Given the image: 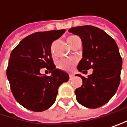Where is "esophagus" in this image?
<instances>
[{
  "label": "esophagus",
  "mask_w": 127,
  "mask_h": 127,
  "mask_svg": "<svg viewBox=\"0 0 127 127\" xmlns=\"http://www.w3.org/2000/svg\"><path fill=\"white\" fill-rule=\"evenodd\" d=\"M73 77H74V75H73V74H69V78L70 79L73 78Z\"/></svg>",
  "instance_id": "esophagus-1"
}]
</instances>
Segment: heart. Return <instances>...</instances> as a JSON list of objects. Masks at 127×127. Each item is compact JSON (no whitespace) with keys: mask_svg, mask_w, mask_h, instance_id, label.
<instances>
[{"mask_svg":"<svg viewBox=\"0 0 127 127\" xmlns=\"http://www.w3.org/2000/svg\"><path fill=\"white\" fill-rule=\"evenodd\" d=\"M78 36H70L68 37V43L69 44L70 42H71L72 40H74L75 38H77ZM77 59L75 58H68V59H63L59 60L57 62V67L58 68L63 70V71H71L75 66V65L77 64Z\"/></svg>","mask_w":127,"mask_h":127,"instance_id":"1","label":"heart"}]
</instances>
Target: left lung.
Here are the masks:
<instances>
[{
  "label": "left lung",
  "instance_id": "obj_1",
  "mask_svg": "<svg viewBox=\"0 0 127 127\" xmlns=\"http://www.w3.org/2000/svg\"><path fill=\"white\" fill-rule=\"evenodd\" d=\"M78 36L83 45V58L78 65L79 71L93 69V73L81 78L83 84L75 91L79 104L88 108L104 105L116 93L120 81L122 58L114 39L93 26L69 29Z\"/></svg>",
  "mask_w": 127,
  "mask_h": 127
}]
</instances>
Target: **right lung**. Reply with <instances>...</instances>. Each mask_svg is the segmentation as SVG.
I'll return each instance as SVG.
<instances>
[{
  "label": "right lung",
  "instance_id": "add662e5",
  "mask_svg": "<svg viewBox=\"0 0 127 127\" xmlns=\"http://www.w3.org/2000/svg\"><path fill=\"white\" fill-rule=\"evenodd\" d=\"M65 30L37 32L25 37L10 53L7 77L12 94L25 108L41 112L56 101L58 89L69 76L56 68L51 55V46ZM52 73L41 74L42 68Z\"/></svg>",
  "mask_w": 127,
  "mask_h": 127
}]
</instances>
